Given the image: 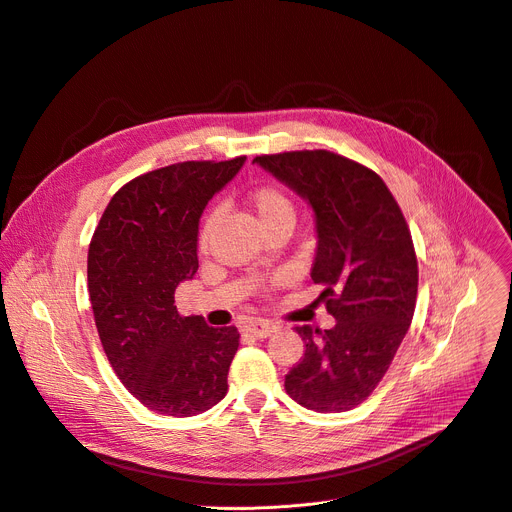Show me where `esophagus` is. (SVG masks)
Wrapping results in <instances>:
<instances>
[{
  "label": "esophagus",
  "instance_id": "obj_1",
  "mask_svg": "<svg viewBox=\"0 0 512 512\" xmlns=\"http://www.w3.org/2000/svg\"><path fill=\"white\" fill-rule=\"evenodd\" d=\"M276 329H278V325L267 321V319H253V321H249V325H247V331L253 333V335L259 337V339L269 337L271 333H276Z\"/></svg>",
  "mask_w": 512,
  "mask_h": 512
}]
</instances>
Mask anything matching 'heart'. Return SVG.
Segmentation results:
<instances>
[{"label":"heart","instance_id":"obj_1","mask_svg":"<svg viewBox=\"0 0 512 512\" xmlns=\"http://www.w3.org/2000/svg\"><path fill=\"white\" fill-rule=\"evenodd\" d=\"M251 206L263 226L276 222L280 218H294V206H292L290 197L274 185L257 187L251 193ZM218 218H220V208H212L208 212V216L203 218L201 228H199V247L208 245Z\"/></svg>","mask_w":512,"mask_h":512}]
</instances>
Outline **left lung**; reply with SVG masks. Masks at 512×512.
Wrapping results in <instances>:
<instances>
[{"label": "left lung", "mask_w": 512, "mask_h": 512, "mask_svg": "<svg viewBox=\"0 0 512 512\" xmlns=\"http://www.w3.org/2000/svg\"><path fill=\"white\" fill-rule=\"evenodd\" d=\"M298 193L315 212L317 255L311 269L325 286L335 325L296 327L304 356L286 374V393L306 410L348 412L381 383L410 329L418 261L410 228L383 179L327 150L253 160Z\"/></svg>", "instance_id": "left-lung-1"}]
</instances>
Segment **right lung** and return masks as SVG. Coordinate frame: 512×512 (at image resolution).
I'll return each mask as SVG.
<instances>
[{
    "label": "right lung",
    "mask_w": 512,
    "mask_h": 512,
    "mask_svg": "<svg viewBox=\"0 0 512 512\" xmlns=\"http://www.w3.org/2000/svg\"><path fill=\"white\" fill-rule=\"evenodd\" d=\"M247 156L170 164L123 185L88 249V292L100 344L148 410L189 418L228 391L236 327L181 317L175 290L199 267V218Z\"/></svg>",
    "instance_id": "obj_1"
}]
</instances>
